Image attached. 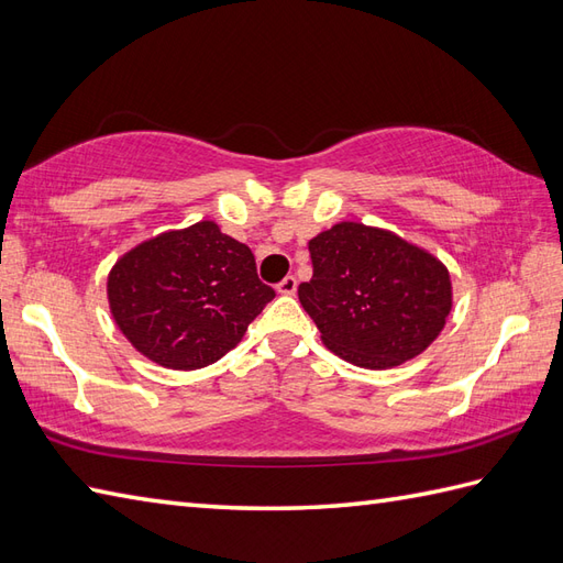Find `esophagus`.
Segmentation results:
<instances>
[{"mask_svg": "<svg viewBox=\"0 0 563 563\" xmlns=\"http://www.w3.org/2000/svg\"><path fill=\"white\" fill-rule=\"evenodd\" d=\"M296 289H298V282H296L294 274H289V277H284V279L277 284V291L284 294V296H294Z\"/></svg>", "mask_w": 563, "mask_h": 563, "instance_id": "esophagus-1", "label": "esophagus"}]
</instances>
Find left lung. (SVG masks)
<instances>
[{
  "instance_id": "obj_1",
  "label": "left lung",
  "mask_w": 563,
  "mask_h": 563,
  "mask_svg": "<svg viewBox=\"0 0 563 563\" xmlns=\"http://www.w3.org/2000/svg\"><path fill=\"white\" fill-rule=\"evenodd\" d=\"M312 279L300 306L341 358L387 369L416 358L451 312L449 269L391 231L341 222L308 243Z\"/></svg>"
}]
</instances>
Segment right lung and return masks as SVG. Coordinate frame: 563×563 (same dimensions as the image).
<instances>
[{"label":"right lung","instance_id":"obj_1","mask_svg":"<svg viewBox=\"0 0 563 563\" xmlns=\"http://www.w3.org/2000/svg\"><path fill=\"white\" fill-rule=\"evenodd\" d=\"M107 296L117 327L145 358L196 369L239 344L274 289L257 279L249 245L198 222L135 245L109 272Z\"/></svg>","mask_w":563,"mask_h":563}]
</instances>
